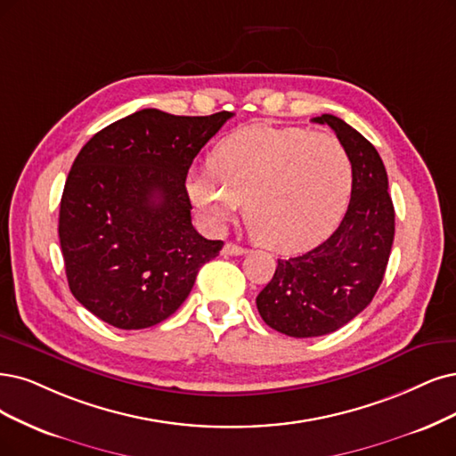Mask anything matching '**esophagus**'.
Returning a JSON list of instances; mask_svg holds the SVG:
<instances>
[{"label": "esophagus", "mask_w": 456, "mask_h": 456, "mask_svg": "<svg viewBox=\"0 0 456 456\" xmlns=\"http://www.w3.org/2000/svg\"><path fill=\"white\" fill-rule=\"evenodd\" d=\"M246 251H248V249L242 248V246L227 242V244L224 246V249H222V254H224V256H244Z\"/></svg>", "instance_id": "34e87169"}]
</instances>
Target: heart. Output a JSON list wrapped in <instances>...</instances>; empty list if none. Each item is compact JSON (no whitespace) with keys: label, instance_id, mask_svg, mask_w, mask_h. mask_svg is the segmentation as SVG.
<instances>
[{"label":"heart","instance_id":"obj_1","mask_svg":"<svg viewBox=\"0 0 456 456\" xmlns=\"http://www.w3.org/2000/svg\"><path fill=\"white\" fill-rule=\"evenodd\" d=\"M208 173L188 178L202 222L217 229L237 214L259 244L306 249L338 225L351 193V161L330 134L302 127L248 126L229 133L208 156Z\"/></svg>","mask_w":456,"mask_h":456}]
</instances>
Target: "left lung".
Wrapping results in <instances>:
<instances>
[{
	"mask_svg": "<svg viewBox=\"0 0 456 456\" xmlns=\"http://www.w3.org/2000/svg\"><path fill=\"white\" fill-rule=\"evenodd\" d=\"M312 120L336 133L353 182L338 229L306 254L278 259L273 280L257 295L263 322L293 338L323 336L357 317L379 289L395 240L389 180L374 144L338 116Z\"/></svg>",
	"mask_w": 456,
	"mask_h": 456,
	"instance_id": "obj_1",
	"label": "left lung"
}]
</instances>
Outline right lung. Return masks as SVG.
<instances>
[{"mask_svg": "<svg viewBox=\"0 0 456 456\" xmlns=\"http://www.w3.org/2000/svg\"><path fill=\"white\" fill-rule=\"evenodd\" d=\"M231 116L142 109L78 151L60 202V246L71 293L105 323L137 330L165 322L224 248L191 225L185 176Z\"/></svg>", "mask_w": 456, "mask_h": 456, "instance_id": "1", "label": "right lung"}]
</instances>
